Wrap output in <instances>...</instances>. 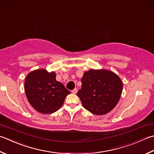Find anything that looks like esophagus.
Instances as JSON below:
<instances>
[{
	"mask_svg": "<svg viewBox=\"0 0 154 154\" xmlns=\"http://www.w3.org/2000/svg\"><path fill=\"white\" fill-rule=\"evenodd\" d=\"M72 93H73V94H76L77 93V88H75L73 90H72Z\"/></svg>",
	"mask_w": 154,
	"mask_h": 154,
	"instance_id": "obj_1",
	"label": "esophagus"
}]
</instances>
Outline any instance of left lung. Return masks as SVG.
<instances>
[{
  "label": "left lung",
  "mask_w": 154,
  "mask_h": 154,
  "mask_svg": "<svg viewBox=\"0 0 154 154\" xmlns=\"http://www.w3.org/2000/svg\"><path fill=\"white\" fill-rule=\"evenodd\" d=\"M81 83L77 96L83 107L95 115L109 113L121 97L122 81L113 71L91 69L84 73Z\"/></svg>",
  "instance_id": "1"
}]
</instances>
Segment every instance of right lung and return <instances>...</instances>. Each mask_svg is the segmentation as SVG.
<instances>
[{
    "label": "right lung",
    "mask_w": 154,
    "mask_h": 154,
    "mask_svg": "<svg viewBox=\"0 0 154 154\" xmlns=\"http://www.w3.org/2000/svg\"><path fill=\"white\" fill-rule=\"evenodd\" d=\"M25 91L30 104L38 112L49 114L55 112L70 93L61 83L56 80L55 72L44 69L34 70L27 75Z\"/></svg>",
    "instance_id": "right-lung-1"
}]
</instances>
